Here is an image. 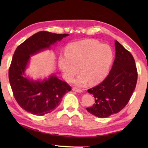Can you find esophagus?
Segmentation results:
<instances>
[{"label": "esophagus", "mask_w": 148, "mask_h": 148, "mask_svg": "<svg viewBox=\"0 0 148 148\" xmlns=\"http://www.w3.org/2000/svg\"><path fill=\"white\" fill-rule=\"evenodd\" d=\"M73 90L75 91V92H83V90H82V89H79V88H77V87H73Z\"/></svg>", "instance_id": "1"}]
</instances>
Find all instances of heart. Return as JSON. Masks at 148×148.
Returning <instances> with one entry per match:
<instances>
[{
	"instance_id": "b5f03b06",
	"label": "heart",
	"mask_w": 148,
	"mask_h": 148,
	"mask_svg": "<svg viewBox=\"0 0 148 148\" xmlns=\"http://www.w3.org/2000/svg\"><path fill=\"white\" fill-rule=\"evenodd\" d=\"M113 58L112 52L107 44H101L94 39L81 40L68 44L65 55L58 57V66L66 80L71 82L76 74L82 72L75 82L84 86L90 80L97 84L105 78Z\"/></svg>"
}]
</instances>
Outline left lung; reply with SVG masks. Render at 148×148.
Returning a JSON list of instances; mask_svg holds the SVG:
<instances>
[{"mask_svg":"<svg viewBox=\"0 0 148 148\" xmlns=\"http://www.w3.org/2000/svg\"><path fill=\"white\" fill-rule=\"evenodd\" d=\"M115 50L109 74L101 84L88 90L94 96L95 104L86 110L99 118L120 112L128 104L136 87L138 75L134 58L116 40Z\"/></svg>","mask_w":148,"mask_h":148,"instance_id":"8db88e82","label":"left lung"}]
</instances>
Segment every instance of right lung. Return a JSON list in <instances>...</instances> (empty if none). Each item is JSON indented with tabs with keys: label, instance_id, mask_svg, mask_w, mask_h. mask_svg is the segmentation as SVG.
<instances>
[{
	"label": "right lung",
	"instance_id": "obj_1",
	"mask_svg": "<svg viewBox=\"0 0 148 148\" xmlns=\"http://www.w3.org/2000/svg\"><path fill=\"white\" fill-rule=\"evenodd\" d=\"M68 35L41 31L16 48L9 67V79L15 100L27 112L38 116L51 112L59 105L62 96L71 90L67 83L55 75L42 82L23 76L30 55L49 48Z\"/></svg>",
	"mask_w": 148,
	"mask_h": 148
}]
</instances>
